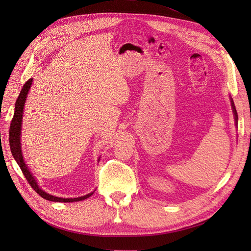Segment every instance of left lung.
Listing matches in <instances>:
<instances>
[{"mask_svg":"<svg viewBox=\"0 0 251 251\" xmlns=\"http://www.w3.org/2000/svg\"><path fill=\"white\" fill-rule=\"evenodd\" d=\"M231 100V107H232V111H233V114H234V119H235V125L238 124V113H237V110H235V107H234V103L232 101V98H230Z\"/></svg>","mask_w":251,"mask_h":251,"instance_id":"obj_1","label":"left lung"}]
</instances>
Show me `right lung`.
I'll return each mask as SVG.
<instances>
[{
  "mask_svg": "<svg viewBox=\"0 0 251 251\" xmlns=\"http://www.w3.org/2000/svg\"><path fill=\"white\" fill-rule=\"evenodd\" d=\"M32 80H33L32 78H30L24 83V86H23V88L21 90V93L17 100L16 107H14L13 118L11 120L10 128H9V147H10L11 154L14 158V160L17 161V163L21 168L23 175H24L25 178L27 179L28 183L31 185V187L42 197V198L49 200V201H53V202H65V203L66 202H77V201L85 200V199L89 198V197L92 196L94 194V192L82 196V197H78V198H67L66 199V198H59V197L49 195L46 192L42 191L39 184H37L35 178L32 176V174L30 173V171L28 170L27 165L24 161V158H23V154H22V148H21L22 120H23V111H24L27 94H28V91H29L30 87H31Z\"/></svg>",
  "mask_w": 251,
  "mask_h": 251,
  "instance_id": "1",
  "label": "right lung"
}]
</instances>
